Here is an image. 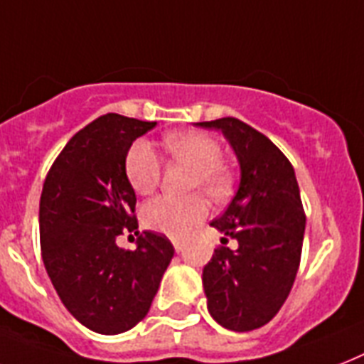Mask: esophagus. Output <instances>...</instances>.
I'll use <instances>...</instances> for the list:
<instances>
[{"mask_svg": "<svg viewBox=\"0 0 364 364\" xmlns=\"http://www.w3.org/2000/svg\"><path fill=\"white\" fill-rule=\"evenodd\" d=\"M173 247H176L177 252H181V250L185 249V241H181V239H173Z\"/></svg>", "mask_w": 364, "mask_h": 364, "instance_id": "obj_1", "label": "esophagus"}]
</instances>
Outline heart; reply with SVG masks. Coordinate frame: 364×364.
<instances>
[{
  "mask_svg": "<svg viewBox=\"0 0 364 364\" xmlns=\"http://www.w3.org/2000/svg\"><path fill=\"white\" fill-rule=\"evenodd\" d=\"M164 151L173 161L191 166L187 179L188 191H205L220 200L232 188V170L223 156V146L217 138L202 131L170 132L162 138ZM125 173L134 192L147 196L161 183L162 162L147 141H134L125 156ZM209 203L203 194L188 196H159L141 209V220L147 228L166 233L170 237H183L188 230L208 217Z\"/></svg>",
  "mask_w": 364,
  "mask_h": 364,
  "instance_id": "obj_1",
  "label": "heart"
}]
</instances>
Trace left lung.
<instances>
[{
    "label": "left lung",
    "mask_w": 364,
    "mask_h": 364,
    "mask_svg": "<svg viewBox=\"0 0 364 364\" xmlns=\"http://www.w3.org/2000/svg\"><path fill=\"white\" fill-rule=\"evenodd\" d=\"M196 125L223 131L241 166L237 194L211 223L224 237L203 267V289L213 318L247 333L273 320L294 286L306 220L299 185L284 153L237 117ZM228 238L237 250L225 247Z\"/></svg>",
    "instance_id": "8db88e82"
}]
</instances>
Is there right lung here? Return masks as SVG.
Masks as SVG:
<instances>
[{
  "label": "right lung",
  "instance_id": "right-lung-1",
  "mask_svg": "<svg viewBox=\"0 0 364 364\" xmlns=\"http://www.w3.org/2000/svg\"><path fill=\"white\" fill-rule=\"evenodd\" d=\"M155 121L106 114L76 132L50 166L41 194V252L70 314L100 335L132 329L151 309L173 245L156 232L138 233L136 194L125 156ZM140 235L134 251L114 239Z\"/></svg>",
  "mask_w": 364,
  "mask_h": 364
}]
</instances>
